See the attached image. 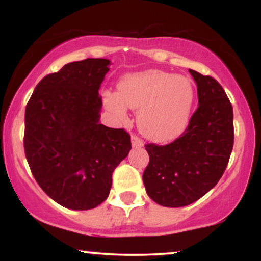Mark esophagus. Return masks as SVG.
<instances>
[{
  "label": "esophagus",
  "mask_w": 261,
  "mask_h": 261,
  "mask_svg": "<svg viewBox=\"0 0 261 261\" xmlns=\"http://www.w3.org/2000/svg\"><path fill=\"white\" fill-rule=\"evenodd\" d=\"M131 143H133L134 147H142L143 140L140 139V137L136 136V135H133V136H131Z\"/></svg>",
  "instance_id": "esophagus-1"
}]
</instances>
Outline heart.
<instances>
[{
    "mask_svg": "<svg viewBox=\"0 0 261 261\" xmlns=\"http://www.w3.org/2000/svg\"><path fill=\"white\" fill-rule=\"evenodd\" d=\"M108 109L126 118V108L139 109L137 124L148 139L167 142L178 137L189 121L194 89L187 77L161 70L128 73L120 80L118 94L104 92Z\"/></svg>",
    "mask_w": 261,
    "mask_h": 261,
    "instance_id": "1",
    "label": "heart"
}]
</instances>
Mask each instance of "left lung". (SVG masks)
<instances>
[{"mask_svg": "<svg viewBox=\"0 0 261 261\" xmlns=\"http://www.w3.org/2000/svg\"><path fill=\"white\" fill-rule=\"evenodd\" d=\"M197 86L199 107L180 137L164 146L145 145L149 162L142 179L147 195L166 207L195 202L217 184L234 141L233 108L211 76L189 70Z\"/></svg>", "mask_w": 261, "mask_h": 261, "instance_id": "8db88e82", "label": "left lung"}]
</instances>
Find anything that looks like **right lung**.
Masks as SVG:
<instances>
[{
    "mask_svg": "<svg viewBox=\"0 0 261 261\" xmlns=\"http://www.w3.org/2000/svg\"><path fill=\"white\" fill-rule=\"evenodd\" d=\"M107 59L70 62L45 76L25 108L24 151L35 180L64 207L91 210L109 196L114 169L131 149L124 128L99 122Z\"/></svg>",
    "mask_w": 261,
    "mask_h": 261,
    "instance_id": "add662e5",
    "label": "right lung"
}]
</instances>
